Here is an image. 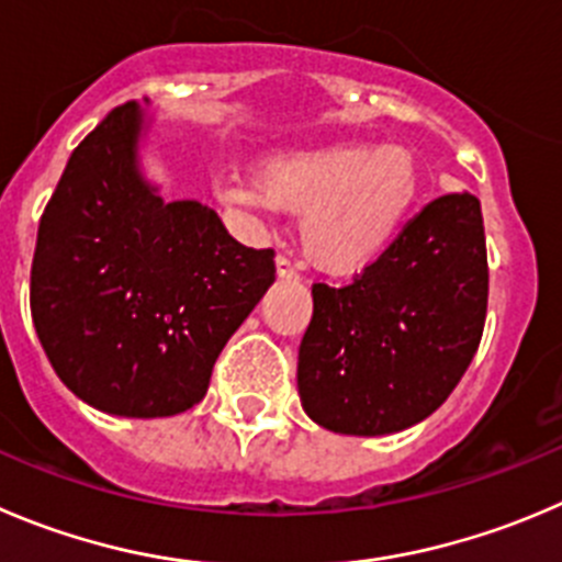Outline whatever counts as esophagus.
Returning <instances> with one entry per match:
<instances>
[{
    "label": "esophagus",
    "instance_id": "obj_1",
    "mask_svg": "<svg viewBox=\"0 0 562 562\" xmlns=\"http://www.w3.org/2000/svg\"><path fill=\"white\" fill-rule=\"evenodd\" d=\"M276 270H278V276H281V278H297V267H295V261L290 259V256H278Z\"/></svg>",
    "mask_w": 562,
    "mask_h": 562
}]
</instances>
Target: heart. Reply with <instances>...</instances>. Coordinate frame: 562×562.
Instances as JSON below:
<instances>
[{"label": "heart", "instance_id": "b5f03b06", "mask_svg": "<svg viewBox=\"0 0 562 562\" xmlns=\"http://www.w3.org/2000/svg\"><path fill=\"white\" fill-rule=\"evenodd\" d=\"M419 165L400 146L334 143L276 154L261 181L223 184L228 204L301 215L308 259L328 272H358L381 259L419 198Z\"/></svg>", "mask_w": 562, "mask_h": 562}]
</instances>
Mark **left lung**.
<instances>
[{
    "label": "left lung",
    "instance_id": "1",
    "mask_svg": "<svg viewBox=\"0 0 562 562\" xmlns=\"http://www.w3.org/2000/svg\"><path fill=\"white\" fill-rule=\"evenodd\" d=\"M297 356L303 411L325 430L386 436L452 394L483 339L488 256L480 201L425 206L350 284H314Z\"/></svg>",
    "mask_w": 562,
    "mask_h": 562
}]
</instances>
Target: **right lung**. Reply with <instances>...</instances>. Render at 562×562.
<instances>
[{"label":"right lung","mask_w":562,"mask_h":562,"mask_svg":"<svg viewBox=\"0 0 562 562\" xmlns=\"http://www.w3.org/2000/svg\"><path fill=\"white\" fill-rule=\"evenodd\" d=\"M143 112L115 106L74 148L37 226L30 308L57 378L115 416L201 403L212 367L276 281L215 210L165 204L137 173Z\"/></svg>","instance_id":"obj_1"}]
</instances>
